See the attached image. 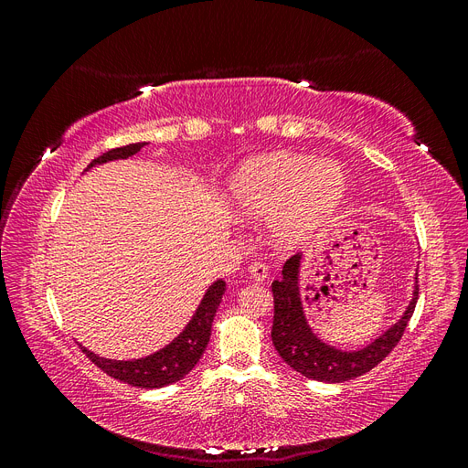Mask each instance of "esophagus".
<instances>
[{"instance_id": "34e87169", "label": "esophagus", "mask_w": 468, "mask_h": 468, "mask_svg": "<svg viewBox=\"0 0 468 468\" xmlns=\"http://www.w3.org/2000/svg\"><path fill=\"white\" fill-rule=\"evenodd\" d=\"M250 275L256 281H263L267 277V265L263 261H253L250 265Z\"/></svg>"}]
</instances>
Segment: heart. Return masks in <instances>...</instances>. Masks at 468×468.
<instances>
[{"instance_id": "1", "label": "heart", "mask_w": 468, "mask_h": 468, "mask_svg": "<svg viewBox=\"0 0 468 468\" xmlns=\"http://www.w3.org/2000/svg\"><path fill=\"white\" fill-rule=\"evenodd\" d=\"M346 174L332 160L275 152L253 158L230 181V203L244 218H273L282 248L301 244L344 201Z\"/></svg>"}]
</instances>
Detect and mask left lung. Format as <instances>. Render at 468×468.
<instances>
[{"label":"left lung","instance_id":"1","mask_svg":"<svg viewBox=\"0 0 468 468\" xmlns=\"http://www.w3.org/2000/svg\"><path fill=\"white\" fill-rule=\"evenodd\" d=\"M301 258V253L289 258L282 265V277L273 281L271 285L275 308L271 339L277 353L294 371L313 380L344 382L369 373L402 339L418 303V277L412 301H410L404 316L392 328L359 351H342L320 342L306 324L299 292Z\"/></svg>","mask_w":468,"mask_h":468}]
</instances>
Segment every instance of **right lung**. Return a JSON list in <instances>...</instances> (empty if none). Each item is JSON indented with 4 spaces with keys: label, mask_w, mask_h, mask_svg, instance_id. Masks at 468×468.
<instances>
[{
    "label": "right lung",
    "mask_w": 468,
    "mask_h": 468,
    "mask_svg": "<svg viewBox=\"0 0 468 468\" xmlns=\"http://www.w3.org/2000/svg\"><path fill=\"white\" fill-rule=\"evenodd\" d=\"M143 146H146V143L112 148L99 155V158H95L86 169L97 164L111 162V160L131 158V155L140 152ZM224 289H226L224 281L218 279L217 282H212L208 291L205 292L199 308H197V313L187 324V328L183 330L172 344L165 346L160 351H155L154 356H148L143 359H133V361H112V359L95 356V353H91L86 347L81 346L80 347L83 353H86L88 359L99 367V369L112 378L126 382V385H133L138 388H162L167 385H174V382L186 377L193 367L199 363L201 356L205 353L210 339L212 320H215Z\"/></svg>",
    "instance_id": "obj_1"
}]
</instances>
